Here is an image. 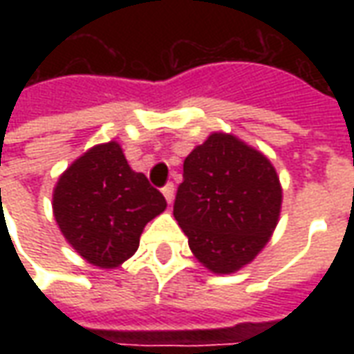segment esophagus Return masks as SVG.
Returning a JSON list of instances; mask_svg holds the SVG:
<instances>
[{
  "instance_id": "1",
  "label": "esophagus",
  "mask_w": 354,
  "mask_h": 354,
  "mask_svg": "<svg viewBox=\"0 0 354 354\" xmlns=\"http://www.w3.org/2000/svg\"><path fill=\"white\" fill-rule=\"evenodd\" d=\"M162 195H165V199L169 205H172V201H174V185L167 184L162 187Z\"/></svg>"
}]
</instances>
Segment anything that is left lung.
<instances>
[{"mask_svg": "<svg viewBox=\"0 0 354 354\" xmlns=\"http://www.w3.org/2000/svg\"><path fill=\"white\" fill-rule=\"evenodd\" d=\"M281 207L273 162L235 134L212 132L185 157L174 218L210 273H237L252 263L273 237Z\"/></svg>", "mask_w": 354, "mask_h": 354, "instance_id": "obj_1", "label": "left lung"}]
</instances>
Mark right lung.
<instances>
[{"label": "right lung", "instance_id": "obj_1", "mask_svg": "<svg viewBox=\"0 0 354 354\" xmlns=\"http://www.w3.org/2000/svg\"><path fill=\"white\" fill-rule=\"evenodd\" d=\"M165 208V197L131 169L115 140L77 157L53 189V214L68 245L100 269L134 256L146 223Z\"/></svg>", "mask_w": 354, "mask_h": 354}]
</instances>
